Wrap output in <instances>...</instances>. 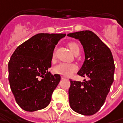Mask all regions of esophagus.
<instances>
[{
    "label": "esophagus",
    "mask_w": 123,
    "mask_h": 123,
    "mask_svg": "<svg viewBox=\"0 0 123 123\" xmlns=\"http://www.w3.org/2000/svg\"><path fill=\"white\" fill-rule=\"evenodd\" d=\"M61 78H62V80H63V79H67V78L65 77V76H62Z\"/></svg>",
    "instance_id": "34e87169"
}]
</instances>
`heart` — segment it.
Wrapping results in <instances>:
<instances>
[{
    "label": "heart",
    "instance_id": "b5f03b06",
    "mask_svg": "<svg viewBox=\"0 0 123 123\" xmlns=\"http://www.w3.org/2000/svg\"><path fill=\"white\" fill-rule=\"evenodd\" d=\"M69 47L70 50L74 54L77 51H79V46L76 43L71 42L69 43ZM55 58V53L53 54V59ZM78 70V66L75 64L73 63H66V62H61L56 65V67L54 68V72L62 75L65 77H69L72 76L74 73L76 72Z\"/></svg>",
    "mask_w": 123,
    "mask_h": 123
}]
</instances>
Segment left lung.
I'll use <instances>...</instances> for the list:
<instances>
[{"label": "left lung", "mask_w": 123, "mask_h": 123, "mask_svg": "<svg viewBox=\"0 0 123 123\" xmlns=\"http://www.w3.org/2000/svg\"><path fill=\"white\" fill-rule=\"evenodd\" d=\"M80 40L85 59L77 74L88 78L83 82L72 80L69 89V100L72 110L78 114H96L105 102L114 82L115 65L110 48L92 31L68 34Z\"/></svg>", "instance_id": "obj_1"}]
</instances>
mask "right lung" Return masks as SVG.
I'll return each instance as SVG.
<instances>
[{
	"instance_id": "1",
	"label": "right lung",
	"mask_w": 123,
	"mask_h": 123,
	"mask_svg": "<svg viewBox=\"0 0 123 123\" xmlns=\"http://www.w3.org/2000/svg\"><path fill=\"white\" fill-rule=\"evenodd\" d=\"M65 34H38L19 45L8 63L10 88L17 104L25 111H34L49 104L61 80L51 74L54 49Z\"/></svg>"
}]
</instances>
